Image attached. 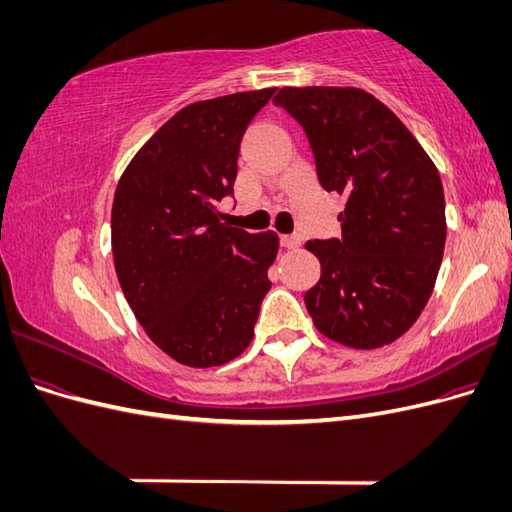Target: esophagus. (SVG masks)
I'll list each match as a JSON object with an SVG mask.
<instances>
[{
  "mask_svg": "<svg viewBox=\"0 0 512 512\" xmlns=\"http://www.w3.org/2000/svg\"><path fill=\"white\" fill-rule=\"evenodd\" d=\"M280 243H282V247H286V250H294V247L301 245V237L299 235H282Z\"/></svg>",
  "mask_w": 512,
  "mask_h": 512,
  "instance_id": "esophagus-1",
  "label": "esophagus"
}]
</instances>
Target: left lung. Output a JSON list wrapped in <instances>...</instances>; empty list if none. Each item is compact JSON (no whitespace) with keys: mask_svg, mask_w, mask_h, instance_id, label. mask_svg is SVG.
Listing matches in <instances>:
<instances>
[{"mask_svg":"<svg viewBox=\"0 0 512 512\" xmlns=\"http://www.w3.org/2000/svg\"><path fill=\"white\" fill-rule=\"evenodd\" d=\"M327 192L344 194L342 237L307 241L320 280L305 292L316 329L371 350L404 335L427 305L444 254L438 168L380 100L356 87H282Z\"/></svg>","mask_w":512,"mask_h":512,"instance_id":"left-lung-1","label":"left lung"}]
</instances>
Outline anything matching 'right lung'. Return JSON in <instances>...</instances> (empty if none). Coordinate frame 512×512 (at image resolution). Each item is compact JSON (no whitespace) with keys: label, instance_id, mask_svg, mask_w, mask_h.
<instances>
[{"label":"right lung","instance_id":"1","mask_svg":"<svg viewBox=\"0 0 512 512\" xmlns=\"http://www.w3.org/2000/svg\"><path fill=\"white\" fill-rule=\"evenodd\" d=\"M275 89L181 108L138 149L117 183L111 243L119 286L149 339L188 367L224 365L250 346L277 256L273 230L220 218L241 136Z\"/></svg>","mask_w":512,"mask_h":512}]
</instances>
